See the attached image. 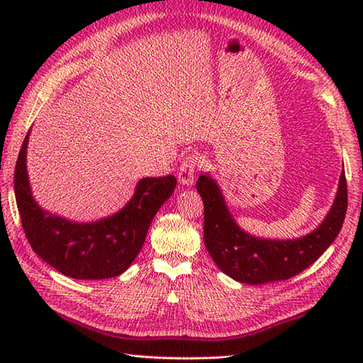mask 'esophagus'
I'll return each mask as SVG.
<instances>
[{
	"label": "esophagus",
	"instance_id": "esophagus-1",
	"mask_svg": "<svg viewBox=\"0 0 363 363\" xmlns=\"http://www.w3.org/2000/svg\"><path fill=\"white\" fill-rule=\"evenodd\" d=\"M198 157L196 156H187L181 162V167L177 169V179L184 186H191L195 179L196 169H198Z\"/></svg>",
	"mask_w": 363,
	"mask_h": 363
}]
</instances>
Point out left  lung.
I'll use <instances>...</instances> for the list:
<instances>
[{
	"mask_svg": "<svg viewBox=\"0 0 363 363\" xmlns=\"http://www.w3.org/2000/svg\"><path fill=\"white\" fill-rule=\"evenodd\" d=\"M196 190L204 203V243L211 257L229 277L252 285L290 279L311 267L335 240L348 209L343 172L333 209L320 228L296 240H262L235 225L212 177L199 176Z\"/></svg>",
	"mask_w": 363,
	"mask_h": 363,
	"instance_id": "1",
	"label": "left lung"
}]
</instances>
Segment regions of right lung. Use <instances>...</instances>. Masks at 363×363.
Segmentation results:
<instances>
[{
	"mask_svg": "<svg viewBox=\"0 0 363 363\" xmlns=\"http://www.w3.org/2000/svg\"><path fill=\"white\" fill-rule=\"evenodd\" d=\"M26 134L13 173L15 199L25 235L38 256L73 279H107L126 272L140 252L159 207L176 187L173 174L145 177L123 209L89 225L43 212L30 195L26 173Z\"/></svg>",
	"mask_w": 363,
	"mask_h": 363,
	"instance_id": "1",
	"label": "right lung"
}]
</instances>
